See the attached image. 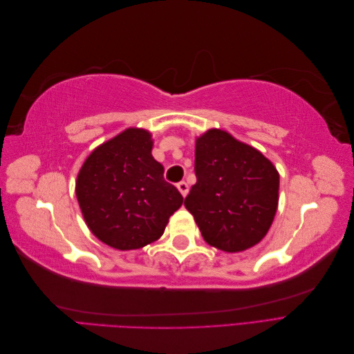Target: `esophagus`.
<instances>
[{"label":"esophagus","mask_w":354,"mask_h":354,"mask_svg":"<svg viewBox=\"0 0 354 354\" xmlns=\"http://www.w3.org/2000/svg\"><path fill=\"white\" fill-rule=\"evenodd\" d=\"M177 189H178L181 195L186 196L187 192H189V185L186 183V181H180V183H177Z\"/></svg>","instance_id":"obj_1"}]
</instances>
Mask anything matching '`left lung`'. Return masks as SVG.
<instances>
[{"instance_id":"1","label":"left lung","mask_w":354,"mask_h":354,"mask_svg":"<svg viewBox=\"0 0 354 354\" xmlns=\"http://www.w3.org/2000/svg\"><path fill=\"white\" fill-rule=\"evenodd\" d=\"M195 174L185 207L208 245L239 252L266 236L279 201V173L261 152L212 128L196 138Z\"/></svg>"}]
</instances>
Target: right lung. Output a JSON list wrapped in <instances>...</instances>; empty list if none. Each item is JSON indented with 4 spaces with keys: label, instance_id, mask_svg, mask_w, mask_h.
Instances as JSON below:
<instances>
[{
    "label": "right lung",
    "instance_id": "add662e5",
    "mask_svg": "<svg viewBox=\"0 0 354 354\" xmlns=\"http://www.w3.org/2000/svg\"><path fill=\"white\" fill-rule=\"evenodd\" d=\"M152 136L125 131L95 147L77 178V198L88 229L112 248L128 251L158 241L183 196L152 156Z\"/></svg>",
    "mask_w": 354,
    "mask_h": 354
}]
</instances>
